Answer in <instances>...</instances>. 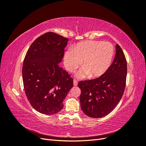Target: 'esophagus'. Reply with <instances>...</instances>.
Segmentation results:
<instances>
[{"label":"esophagus","instance_id":"34e87169","mask_svg":"<svg viewBox=\"0 0 146 146\" xmlns=\"http://www.w3.org/2000/svg\"><path fill=\"white\" fill-rule=\"evenodd\" d=\"M77 84H78L77 81L76 80H74V86H77Z\"/></svg>","mask_w":146,"mask_h":146}]
</instances>
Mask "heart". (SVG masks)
Masks as SVG:
<instances>
[{"mask_svg":"<svg viewBox=\"0 0 146 146\" xmlns=\"http://www.w3.org/2000/svg\"><path fill=\"white\" fill-rule=\"evenodd\" d=\"M114 54V47L111 42L85 41L77 44L74 50L65 52L64 64L70 72H74L82 64L83 68L77 74V77L84 78L89 76L90 78H94L107 72Z\"/></svg>","mask_w":146,"mask_h":146,"instance_id":"obj_1","label":"heart"}]
</instances>
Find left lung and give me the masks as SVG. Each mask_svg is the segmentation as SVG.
<instances>
[{
  "instance_id": "obj_1",
  "label": "left lung",
  "mask_w": 146,
  "mask_h": 146,
  "mask_svg": "<svg viewBox=\"0 0 146 146\" xmlns=\"http://www.w3.org/2000/svg\"><path fill=\"white\" fill-rule=\"evenodd\" d=\"M127 73L125 55L117 44L115 57L107 72L97 78L78 83L83 113L91 117L100 118L113 111L124 92Z\"/></svg>"
}]
</instances>
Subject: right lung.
Wrapping results in <instances>:
<instances>
[{
	"label": "right lung",
	"mask_w": 146,
	"mask_h": 146,
	"mask_svg": "<svg viewBox=\"0 0 146 146\" xmlns=\"http://www.w3.org/2000/svg\"><path fill=\"white\" fill-rule=\"evenodd\" d=\"M68 39L49 32L36 38L25 55L23 66L25 93L32 107L54 114L73 86V78L60 67Z\"/></svg>",
	"instance_id": "1"
}]
</instances>
